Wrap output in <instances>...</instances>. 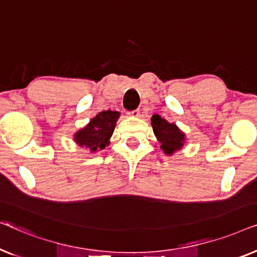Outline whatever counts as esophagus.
<instances>
[{"label": "esophagus", "mask_w": 257, "mask_h": 257, "mask_svg": "<svg viewBox=\"0 0 257 257\" xmlns=\"http://www.w3.org/2000/svg\"><path fill=\"white\" fill-rule=\"evenodd\" d=\"M139 114H140L139 110H132L127 112V115H130V117H139Z\"/></svg>", "instance_id": "1"}]
</instances>
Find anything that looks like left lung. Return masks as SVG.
<instances>
[{"instance_id":"obj_1","label":"left lung","mask_w":257,"mask_h":257,"mask_svg":"<svg viewBox=\"0 0 257 257\" xmlns=\"http://www.w3.org/2000/svg\"><path fill=\"white\" fill-rule=\"evenodd\" d=\"M151 121L154 135L161 143V149L165 153L172 154L184 146L185 135L177 127V125L171 124L159 114H154L151 118Z\"/></svg>"}]
</instances>
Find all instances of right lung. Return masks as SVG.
<instances>
[{
	"label": "right lung",
	"mask_w": 257,
	"mask_h": 257,
	"mask_svg": "<svg viewBox=\"0 0 257 257\" xmlns=\"http://www.w3.org/2000/svg\"><path fill=\"white\" fill-rule=\"evenodd\" d=\"M119 118V112L103 111L98 113L90 124L76 133L75 140L79 146H84L92 152L105 149L108 145V139L111 138L115 122Z\"/></svg>",
	"instance_id": "obj_1"
}]
</instances>
